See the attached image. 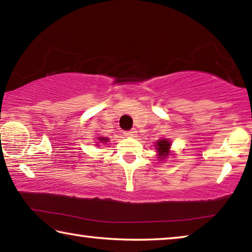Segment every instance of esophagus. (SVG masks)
I'll return each mask as SVG.
<instances>
[{"label":"esophagus","mask_w":252,"mask_h":252,"mask_svg":"<svg viewBox=\"0 0 252 252\" xmlns=\"http://www.w3.org/2000/svg\"><path fill=\"white\" fill-rule=\"evenodd\" d=\"M125 134L126 136H129V138H135V136L138 135V131H136L135 129H132L130 131H126Z\"/></svg>","instance_id":"obj_1"}]
</instances>
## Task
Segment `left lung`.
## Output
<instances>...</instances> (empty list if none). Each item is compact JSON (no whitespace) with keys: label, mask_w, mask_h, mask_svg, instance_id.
<instances>
[{"label":"left lung","mask_w":252,"mask_h":252,"mask_svg":"<svg viewBox=\"0 0 252 252\" xmlns=\"http://www.w3.org/2000/svg\"><path fill=\"white\" fill-rule=\"evenodd\" d=\"M170 146H171V144H170V142L168 141V140H165V139L159 140V141L157 142V146L156 147H157L158 152H159L160 159H164V158L168 156Z\"/></svg>","instance_id":"8db88e82"}]
</instances>
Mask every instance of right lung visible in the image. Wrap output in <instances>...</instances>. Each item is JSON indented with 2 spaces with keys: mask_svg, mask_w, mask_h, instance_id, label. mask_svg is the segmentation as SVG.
<instances>
[{
  "mask_svg": "<svg viewBox=\"0 0 252 252\" xmlns=\"http://www.w3.org/2000/svg\"><path fill=\"white\" fill-rule=\"evenodd\" d=\"M99 140L101 142H103V143H105L106 141H108V138H103V136H102V138H99Z\"/></svg>",
  "mask_w": 252,
  "mask_h": 252,
  "instance_id": "obj_1",
  "label": "right lung"
}]
</instances>
